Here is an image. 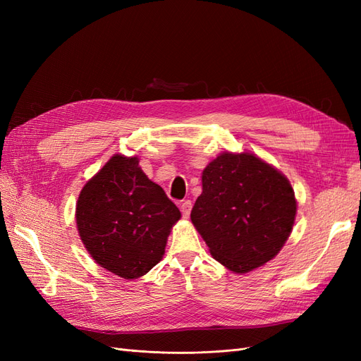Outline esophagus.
Listing matches in <instances>:
<instances>
[{"mask_svg": "<svg viewBox=\"0 0 361 361\" xmlns=\"http://www.w3.org/2000/svg\"><path fill=\"white\" fill-rule=\"evenodd\" d=\"M191 207H192V204H191V202H190V200H185V202L180 204V211H182V215H183L185 218H188V216H190V214H191Z\"/></svg>", "mask_w": 361, "mask_h": 361, "instance_id": "esophagus-1", "label": "esophagus"}]
</instances>
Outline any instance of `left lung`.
<instances>
[{
    "instance_id": "obj_1",
    "label": "left lung",
    "mask_w": 361,
    "mask_h": 361,
    "mask_svg": "<svg viewBox=\"0 0 361 361\" xmlns=\"http://www.w3.org/2000/svg\"><path fill=\"white\" fill-rule=\"evenodd\" d=\"M297 216L289 179L251 152H223L202 173L191 221L215 260L247 274L274 259Z\"/></svg>"
}]
</instances>
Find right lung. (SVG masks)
I'll use <instances>...</instances> for the list:
<instances>
[{"label": "right lung", "mask_w": 361, "mask_h": 361, "mask_svg": "<svg viewBox=\"0 0 361 361\" xmlns=\"http://www.w3.org/2000/svg\"><path fill=\"white\" fill-rule=\"evenodd\" d=\"M81 241L97 265L125 280L154 268L180 211L140 167L116 154L85 182L75 209Z\"/></svg>", "instance_id": "right-lung-1"}]
</instances>
